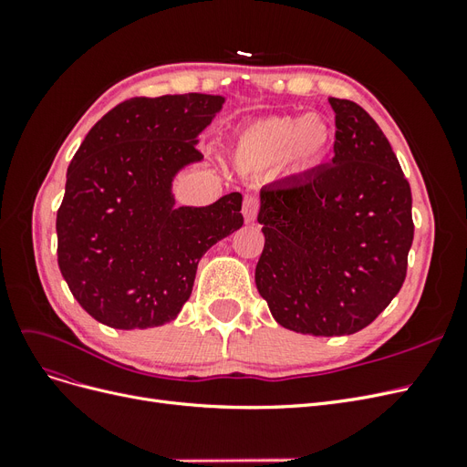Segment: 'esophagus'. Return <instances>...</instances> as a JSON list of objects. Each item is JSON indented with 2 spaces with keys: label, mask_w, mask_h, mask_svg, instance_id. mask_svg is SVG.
<instances>
[{
  "label": "esophagus",
  "mask_w": 467,
  "mask_h": 467,
  "mask_svg": "<svg viewBox=\"0 0 467 467\" xmlns=\"http://www.w3.org/2000/svg\"><path fill=\"white\" fill-rule=\"evenodd\" d=\"M257 212H259V201L253 199V196H245L244 201V218L247 223H253L257 220Z\"/></svg>",
  "instance_id": "esophagus-1"
}]
</instances>
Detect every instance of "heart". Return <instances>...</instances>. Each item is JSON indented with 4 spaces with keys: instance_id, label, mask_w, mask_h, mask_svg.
Segmentation results:
<instances>
[{
    "instance_id": "heart-1",
    "label": "heart",
    "mask_w": 467,
    "mask_h": 467,
    "mask_svg": "<svg viewBox=\"0 0 467 467\" xmlns=\"http://www.w3.org/2000/svg\"><path fill=\"white\" fill-rule=\"evenodd\" d=\"M331 124L319 115L268 117L237 134L234 161L245 173H263L285 163L296 173L317 169L333 148Z\"/></svg>"
}]
</instances>
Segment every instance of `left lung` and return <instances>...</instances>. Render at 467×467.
I'll use <instances>...</instances> for the list:
<instances>
[{"mask_svg": "<svg viewBox=\"0 0 467 467\" xmlns=\"http://www.w3.org/2000/svg\"><path fill=\"white\" fill-rule=\"evenodd\" d=\"M335 158L261 191L265 247L255 285L290 331L352 335L403 286L413 244L411 189L376 120L331 97Z\"/></svg>", "mask_w": 467, "mask_h": 467, "instance_id": "obj_1", "label": "left lung"}]
</instances>
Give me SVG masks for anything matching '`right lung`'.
<instances>
[{
  "mask_svg": "<svg viewBox=\"0 0 467 467\" xmlns=\"http://www.w3.org/2000/svg\"><path fill=\"white\" fill-rule=\"evenodd\" d=\"M223 103L204 93L134 97L76 151L56 218L58 265L99 323L130 331L173 321L204 253L244 225L239 192L175 206L173 181L202 161L199 136Z\"/></svg>",
  "mask_w": 467,
  "mask_h": 467,
  "instance_id": "1",
  "label": "right lung"
}]
</instances>
